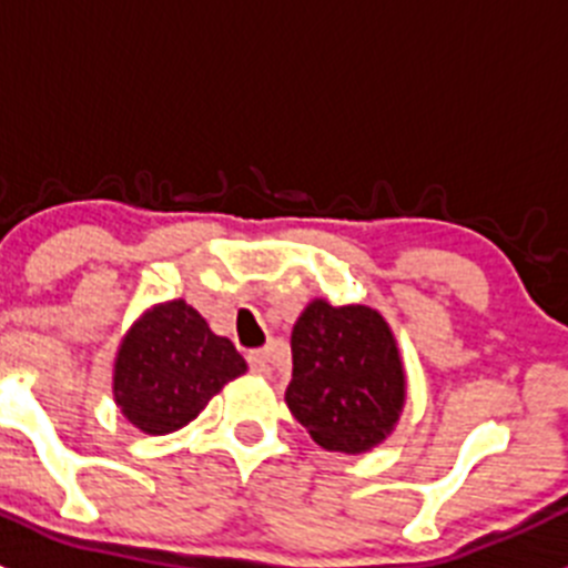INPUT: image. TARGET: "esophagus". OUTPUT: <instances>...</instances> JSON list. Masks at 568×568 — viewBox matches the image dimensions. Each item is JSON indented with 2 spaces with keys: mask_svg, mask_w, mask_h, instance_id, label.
<instances>
[{
  "mask_svg": "<svg viewBox=\"0 0 568 568\" xmlns=\"http://www.w3.org/2000/svg\"><path fill=\"white\" fill-rule=\"evenodd\" d=\"M247 361H250V369H253L255 375L273 373V366H270V349H253V353L247 355Z\"/></svg>",
  "mask_w": 568,
  "mask_h": 568,
  "instance_id": "34e87169",
  "label": "esophagus"
}]
</instances>
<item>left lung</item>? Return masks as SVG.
Here are the masks:
<instances>
[{
	"mask_svg": "<svg viewBox=\"0 0 568 568\" xmlns=\"http://www.w3.org/2000/svg\"><path fill=\"white\" fill-rule=\"evenodd\" d=\"M290 346L293 381L284 400L321 449L361 455L393 433L406 400V373L378 310L310 301Z\"/></svg>",
	"mask_w": 568,
	"mask_h": 568,
	"instance_id": "obj_1",
	"label": "left lung"
}]
</instances>
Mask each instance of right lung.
<instances>
[{"label": "right lung", "instance_id": "right-lung-1", "mask_svg": "<svg viewBox=\"0 0 568 568\" xmlns=\"http://www.w3.org/2000/svg\"><path fill=\"white\" fill-rule=\"evenodd\" d=\"M247 373L233 341L215 335L187 301H164L135 321L119 344L113 398L148 435L187 426L227 381Z\"/></svg>", "mask_w": 568, "mask_h": 568}]
</instances>
